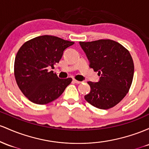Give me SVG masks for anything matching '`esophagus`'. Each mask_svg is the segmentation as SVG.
<instances>
[{
  "label": "esophagus",
  "instance_id": "obj_1",
  "mask_svg": "<svg viewBox=\"0 0 149 149\" xmlns=\"http://www.w3.org/2000/svg\"><path fill=\"white\" fill-rule=\"evenodd\" d=\"M73 81H74V83H76V84H81V82H82V81H77V80H76V79H73Z\"/></svg>",
  "mask_w": 149,
  "mask_h": 149
}]
</instances>
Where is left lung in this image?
<instances>
[{"instance_id":"1","label":"left lung","mask_w":149,"mask_h":149,"mask_svg":"<svg viewBox=\"0 0 149 149\" xmlns=\"http://www.w3.org/2000/svg\"><path fill=\"white\" fill-rule=\"evenodd\" d=\"M89 67L100 76L98 82L88 81L91 91L85 95L88 103L99 109L116 106L126 96L132 82L134 63L128 50L110 39L79 41Z\"/></svg>"}]
</instances>
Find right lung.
Returning <instances> with one entry per match:
<instances>
[{"label":"right lung","instance_id":"right-lung-1","mask_svg":"<svg viewBox=\"0 0 149 149\" xmlns=\"http://www.w3.org/2000/svg\"><path fill=\"white\" fill-rule=\"evenodd\" d=\"M74 43L43 35L25 42L15 60V77L19 89L30 101L44 105L57 99L72 81L60 79L50 68L59 63L67 48Z\"/></svg>","mask_w":149,"mask_h":149}]
</instances>
